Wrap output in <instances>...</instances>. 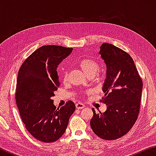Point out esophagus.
<instances>
[{
    "label": "esophagus",
    "mask_w": 156,
    "mask_h": 156,
    "mask_svg": "<svg viewBox=\"0 0 156 156\" xmlns=\"http://www.w3.org/2000/svg\"><path fill=\"white\" fill-rule=\"evenodd\" d=\"M85 107L83 104L80 103V102H78V103L76 104V107L78 109H83V108Z\"/></svg>",
    "instance_id": "34e87169"
}]
</instances>
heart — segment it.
I'll return each instance as SVG.
<instances>
[{
    "mask_svg": "<svg viewBox=\"0 0 156 156\" xmlns=\"http://www.w3.org/2000/svg\"><path fill=\"white\" fill-rule=\"evenodd\" d=\"M80 67L83 72L87 77L93 76L96 74L99 68L98 63L96 60L91 58H85L82 60L80 63ZM68 79V73L65 72L63 74V81L66 83Z\"/></svg>",
    "mask_w": 156,
    "mask_h": 156,
    "instance_id": "1",
    "label": "heart"
}]
</instances>
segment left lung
<instances>
[{
  "instance_id": "8db88e82",
  "label": "left lung",
  "mask_w": 156,
  "mask_h": 156,
  "mask_svg": "<svg viewBox=\"0 0 156 156\" xmlns=\"http://www.w3.org/2000/svg\"><path fill=\"white\" fill-rule=\"evenodd\" d=\"M99 54L107 67L102 102L107 110L96 113L92 109L90 125L100 138L112 140L125 136L138 118L142 81L130 55L112 44L103 43Z\"/></svg>"
}]
</instances>
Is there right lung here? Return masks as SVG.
I'll return each mask as SVG.
<instances>
[{"mask_svg":"<svg viewBox=\"0 0 156 156\" xmlns=\"http://www.w3.org/2000/svg\"><path fill=\"white\" fill-rule=\"evenodd\" d=\"M72 50L57 45L42 46L25 60L18 72L17 107L26 129L39 141L58 140L75 111L72 101L56 109L51 99L60 87L58 66Z\"/></svg>","mask_w":156,"mask_h":156,"instance_id":"obj_1","label":"right lung"}]
</instances>
